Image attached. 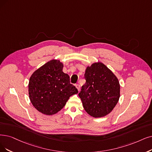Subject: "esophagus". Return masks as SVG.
Segmentation results:
<instances>
[{
    "mask_svg": "<svg viewBox=\"0 0 152 152\" xmlns=\"http://www.w3.org/2000/svg\"><path fill=\"white\" fill-rule=\"evenodd\" d=\"M75 87H76V88H77L78 92H79L80 90V85H79V84H76V85H75Z\"/></svg>",
    "mask_w": 152,
    "mask_h": 152,
    "instance_id": "34e87169",
    "label": "esophagus"
}]
</instances>
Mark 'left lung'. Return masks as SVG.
Masks as SVG:
<instances>
[{
  "label": "left lung",
  "mask_w": 152,
  "mask_h": 152,
  "mask_svg": "<svg viewBox=\"0 0 152 152\" xmlns=\"http://www.w3.org/2000/svg\"><path fill=\"white\" fill-rule=\"evenodd\" d=\"M86 82L78 94L86 112L94 118L105 117L116 106L120 96L117 77L103 63L87 66Z\"/></svg>",
  "instance_id": "obj_1"
}]
</instances>
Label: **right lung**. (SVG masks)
<instances>
[{"instance_id":"add662e5","label":"right lung","mask_w":152,"mask_h":152,"mask_svg":"<svg viewBox=\"0 0 152 152\" xmlns=\"http://www.w3.org/2000/svg\"><path fill=\"white\" fill-rule=\"evenodd\" d=\"M64 64L53 59L36 70L30 76L28 95L37 110L44 115L57 113L65 105L70 96L78 94L70 84L68 74L63 72Z\"/></svg>"}]
</instances>
